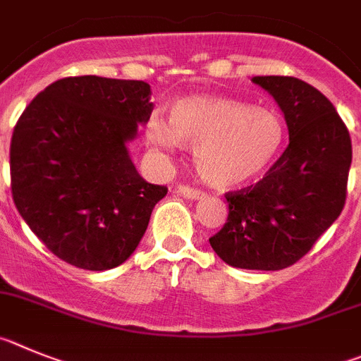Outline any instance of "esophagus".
I'll list each match as a JSON object with an SVG mask.
<instances>
[{
  "label": "esophagus",
  "mask_w": 361,
  "mask_h": 361,
  "mask_svg": "<svg viewBox=\"0 0 361 361\" xmlns=\"http://www.w3.org/2000/svg\"><path fill=\"white\" fill-rule=\"evenodd\" d=\"M176 194H180V196L187 197V200H201V197H204V192H201V190H196V188L192 187H185V185H180V187H176V190H174Z\"/></svg>",
  "instance_id": "1"
}]
</instances>
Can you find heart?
Returning <instances> with one entry per match:
<instances>
[{"mask_svg":"<svg viewBox=\"0 0 361 361\" xmlns=\"http://www.w3.org/2000/svg\"><path fill=\"white\" fill-rule=\"evenodd\" d=\"M147 142L158 151H174L178 142L194 145L197 173L217 188L257 180L286 144V124L274 109L221 97H188L169 109L167 124L149 120Z\"/></svg>","mask_w":361,"mask_h":361,"instance_id":"b5f03b06","label":"heart"}]
</instances>
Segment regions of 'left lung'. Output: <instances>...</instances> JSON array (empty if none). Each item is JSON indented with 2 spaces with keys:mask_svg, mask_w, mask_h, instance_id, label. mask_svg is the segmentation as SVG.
I'll use <instances>...</instances> for the list:
<instances>
[{
  "mask_svg": "<svg viewBox=\"0 0 361 361\" xmlns=\"http://www.w3.org/2000/svg\"><path fill=\"white\" fill-rule=\"evenodd\" d=\"M284 113L290 145L253 187L226 194L228 219L209 239L226 264L275 271L304 257L345 204L353 147L317 87L295 77H253Z\"/></svg>",
  "mask_w": 361,
  "mask_h": 361,
  "instance_id": "left-lung-1",
  "label": "left lung"
}]
</instances>
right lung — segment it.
<instances>
[{
	"mask_svg": "<svg viewBox=\"0 0 361 361\" xmlns=\"http://www.w3.org/2000/svg\"><path fill=\"white\" fill-rule=\"evenodd\" d=\"M144 80H55L19 116L11 142L12 197L54 255L104 271L131 257L167 187L138 174L128 144L152 113Z\"/></svg>",
	"mask_w": 361,
	"mask_h": 361,
	"instance_id": "obj_1",
	"label": "right lung"
}]
</instances>
